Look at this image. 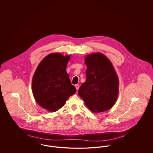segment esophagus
<instances>
[{"label":"esophagus","mask_w":153,"mask_h":153,"mask_svg":"<svg viewBox=\"0 0 153 153\" xmlns=\"http://www.w3.org/2000/svg\"><path fill=\"white\" fill-rule=\"evenodd\" d=\"M74 86H75V87L76 88V90H77V91H78V90H79V85L76 84V85H75Z\"/></svg>","instance_id":"1"}]
</instances>
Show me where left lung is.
Instances as JSON below:
<instances>
[{"mask_svg": "<svg viewBox=\"0 0 153 153\" xmlns=\"http://www.w3.org/2000/svg\"><path fill=\"white\" fill-rule=\"evenodd\" d=\"M87 80L78 94L92 112L111 109L119 94V79L110 60L101 53L88 54L85 58Z\"/></svg>", "mask_w": 153, "mask_h": 153, "instance_id": "1", "label": "left lung"}]
</instances>
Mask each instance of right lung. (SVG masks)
I'll list each match as a JSON object with an SVG mask.
<instances>
[{
  "label": "right lung",
  "mask_w": 153,
  "mask_h": 153,
  "mask_svg": "<svg viewBox=\"0 0 153 153\" xmlns=\"http://www.w3.org/2000/svg\"><path fill=\"white\" fill-rule=\"evenodd\" d=\"M71 56L61 53L48 54L37 66L32 79V91L36 102L49 112L62 107L76 89L66 72Z\"/></svg>",
  "instance_id": "add662e5"
}]
</instances>
